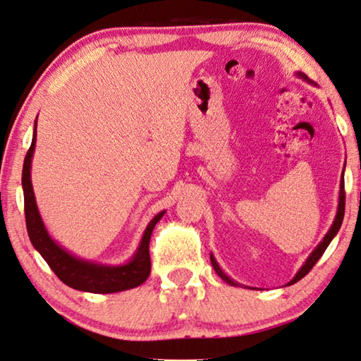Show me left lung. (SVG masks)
<instances>
[{
	"label": "left lung",
	"instance_id": "left-lung-1",
	"mask_svg": "<svg viewBox=\"0 0 361 361\" xmlns=\"http://www.w3.org/2000/svg\"><path fill=\"white\" fill-rule=\"evenodd\" d=\"M302 76V78H305L307 80V76L305 75H300ZM344 212H345V190H344V179H342V184H341V193H339V206H338V214H336V219H334V222H333V226H331V228H329V232L326 233V236H324L323 238V241L320 245L317 246V250L310 254L309 256V259H307L305 261V264L302 265V267H300V270L298 271L296 274V276H294V279L289 281V285H293V283H296V281H299L300 279H304V276L309 274V271L314 269V265L318 262V259H320L322 256H323V252L326 251V247H328V245L331 243V240L334 238V235L339 232V228H341V224H342V219H344ZM211 264H212V267H214V270L217 271V275L221 276L222 280H226L228 285H236V283L233 281V280H230L227 275H224V271L219 269V265H217V262L214 261V257L211 256Z\"/></svg>",
	"mask_w": 361,
	"mask_h": 361
}]
</instances>
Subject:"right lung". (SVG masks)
Listing matches in <instances>:
<instances>
[{"instance_id": "1", "label": "right lung", "mask_w": 361, "mask_h": 361, "mask_svg": "<svg viewBox=\"0 0 361 361\" xmlns=\"http://www.w3.org/2000/svg\"><path fill=\"white\" fill-rule=\"evenodd\" d=\"M35 142H37V125H35L33 140L30 149L27 152L25 159H23L22 169L23 209H25L27 232L28 236H30L32 245L37 247L51 270L59 276V280L63 281L70 288L78 289V291L109 294L125 291V289H131L142 285V283L149 279L152 269L149 245L153 227L161 219L164 212H159L158 216L153 217L149 227L145 228L139 250L129 264L120 265V267H105V265L80 261V259L73 257L72 254H68L61 246L56 245L51 240V236L47 235L43 222H41L30 180V163L35 150Z\"/></svg>"}]
</instances>
